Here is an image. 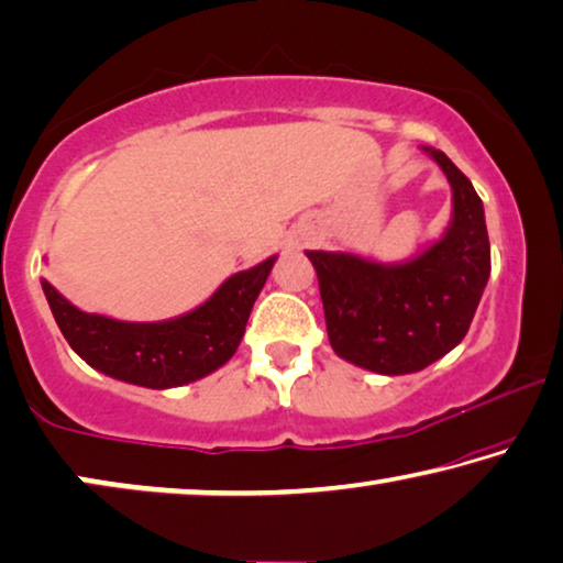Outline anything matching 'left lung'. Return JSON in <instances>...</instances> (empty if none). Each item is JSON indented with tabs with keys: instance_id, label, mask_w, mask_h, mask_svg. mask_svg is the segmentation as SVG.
<instances>
[{
	"instance_id": "obj_1",
	"label": "left lung",
	"mask_w": 563,
	"mask_h": 563,
	"mask_svg": "<svg viewBox=\"0 0 563 563\" xmlns=\"http://www.w3.org/2000/svg\"><path fill=\"white\" fill-rule=\"evenodd\" d=\"M421 150L452 187V221L442 239L398 264L350 251H307L332 350L380 376L417 373L457 347L490 279L483 200L444 152Z\"/></svg>"
}]
</instances>
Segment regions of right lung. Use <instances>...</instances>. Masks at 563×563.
I'll list each match as a JSON object with an SVG mask.
<instances>
[{"mask_svg": "<svg viewBox=\"0 0 563 563\" xmlns=\"http://www.w3.org/2000/svg\"><path fill=\"white\" fill-rule=\"evenodd\" d=\"M276 256L239 272L180 317L162 322H124L70 305L43 279L47 305L68 345L103 376L144 388H175L206 378L231 361Z\"/></svg>", "mask_w": 563, "mask_h": 563, "instance_id": "obj_1", "label": "right lung"}]
</instances>
